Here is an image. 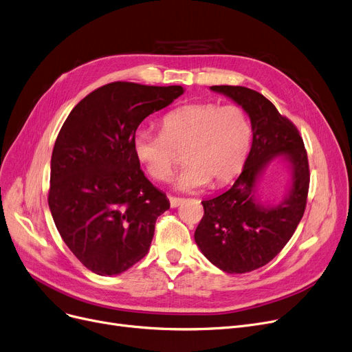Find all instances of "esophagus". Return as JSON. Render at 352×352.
<instances>
[{
    "label": "esophagus",
    "mask_w": 352,
    "mask_h": 352,
    "mask_svg": "<svg viewBox=\"0 0 352 352\" xmlns=\"http://www.w3.org/2000/svg\"><path fill=\"white\" fill-rule=\"evenodd\" d=\"M168 198H170V204L173 208L178 207L179 204H182V201H184V198H179V197H174V195H168Z\"/></svg>",
    "instance_id": "1"
}]
</instances>
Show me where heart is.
<instances>
[{
  "mask_svg": "<svg viewBox=\"0 0 352 352\" xmlns=\"http://www.w3.org/2000/svg\"><path fill=\"white\" fill-rule=\"evenodd\" d=\"M252 125L240 106L195 103L168 112L161 133L140 131L133 136V152L155 181L171 177L179 154L187 166L175 178L181 191H195L230 181L246 161Z\"/></svg>",
  "mask_w": 352,
  "mask_h": 352,
  "instance_id": "b5f03b06",
  "label": "heart"
}]
</instances>
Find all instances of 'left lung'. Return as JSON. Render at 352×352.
<instances>
[{"mask_svg":"<svg viewBox=\"0 0 352 352\" xmlns=\"http://www.w3.org/2000/svg\"><path fill=\"white\" fill-rule=\"evenodd\" d=\"M250 118L253 141L233 187L201 201L204 216L194 239L208 261L226 273H248L267 265L294 236L307 207L309 165L296 126L262 94L243 86H211ZM276 157L288 162L291 187L276 206L256 198V184Z\"/></svg>","mask_w":352,"mask_h":352,"instance_id":"obj_1","label":"left lung"}]
</instances>
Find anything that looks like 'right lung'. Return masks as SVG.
<instances>
[{"label": "right lung", "mask_w": 352, "mask_h": 352, "mask_svg": "<svg viewBox=\"0 0 352 352\" xmlns=\"http://www.w3.org/2000/svg\"><path fill=\"white\" fill-rule=\"evenodd\" d=\"M182 94L181 86L104 85L74 106L57 135L49 207L67 248L100 276L138 263L170 208L144 175L133 136L146 116Z\"/></svg>", "instance_id": "add662e5"}]
</instances>
